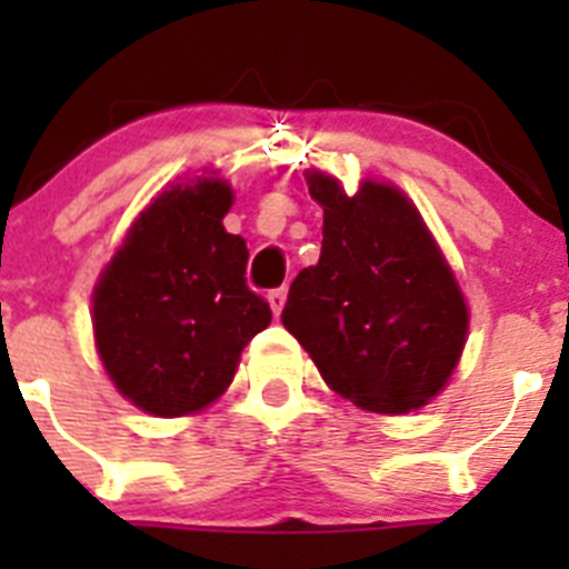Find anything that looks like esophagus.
<instances>
[{"instance_id":"esophagus-1","label":"esophagus","mask_w":569,"mask_h":569,"mask_svg":"<svg viewBox=\"0 0 569 569\" xmlns=\"http://www.w3.org/2000/svg\"><path fill=\"white\" fill-rule=\"evenodd\" d=\"M284 299H288V290H284V288L270 290L268 301H270V310H273V316L281 313V308H284Z\"/></svg>"}]
</instances>
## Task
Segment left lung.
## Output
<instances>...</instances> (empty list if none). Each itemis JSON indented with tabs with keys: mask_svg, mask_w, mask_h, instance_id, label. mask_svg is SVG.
I'll list each match as a JSON object with an SVG mask.
<instances>
[{
	"mask_svg": "<svg viewBox=\"0 0 569 569\" xmlns=\"http://www.w3.org/2000/svg\"><path fill=\"white\" fill-rule=\"evenodd\" d=\"M325 210L321 256L290 284L281 325L336 393L373 413H410L447 385L467 339V301L416 204L367 179L347 196L308 173Z\"/></svg>",
	"mask_w": 569,
	"mask_h": 569,
	"instance_id": "1",
	"label": "left lung"
}]
</instances>
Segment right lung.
I'll list each match as a JSON object with an SVG mask.
<instances>
[{"label":"right lung","mask_w":569,"mask_h":569,"mask_svg":"<svg viewBox=\"0 0 569 569\" xmlns=\"http://www.w3.org/2000/svg\"><path fill=\"white\" fill-rule=\"evenodd\" d=\"M233 190L196 179L159 193L93 290V336L110 381L144 413L173 419L228 390L270 305L248 288V244L224 230Z\"/></svg>","instance_id":"obj_1"}]
</instances>
